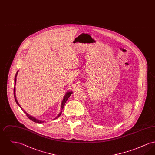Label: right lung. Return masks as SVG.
I'll use <instances>...</instances> for the list:
<instances>
[{
  "instance_id": "add662e5",
  "label": "right lung",
  "mask_w": 155,
  "mask_h": 155,
  "mask_svg": "<svg viewBox=\"0 0 155 155\" xmlns=\"http://www.w3.org/2000/svg\"><path fill=\"white\" fill-rule=\"evenodd\" d=\"M17 73H18V71L17 72V73L15 74V83H16V77H17ZM15 88L14 87V96H15V102L16 103L21 107V106H20V104H19V103H18V101H17V99H16V96H15ZM73 94V92H67L66 94V95L64 96V99H63V102H62V103H61V111L60 112V113L59 114V115L56 117V118H54V119H56V118H58V117H59V116L61 115V112H62V110H63V107H64V104H65V103L67 101V99H68V97L70 96V95H71ZM21 109H22L21 107ZM23 111L25 113V114L27 115V116L28 117V118H30L31 120H32V121H34V122H35V123H43L44 121H40V120H38L36 118H34V117H32V116H30L28 113H27L25 111H24L23 110Z\"/></svg>"
}]
</instances>
